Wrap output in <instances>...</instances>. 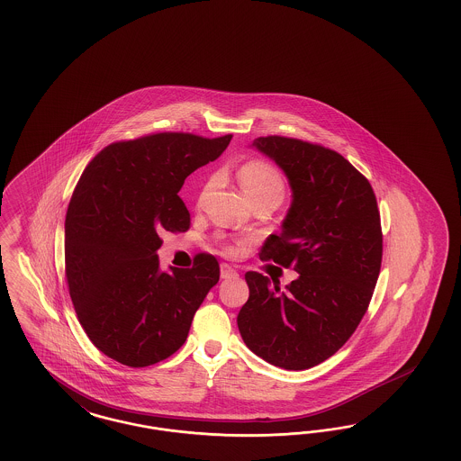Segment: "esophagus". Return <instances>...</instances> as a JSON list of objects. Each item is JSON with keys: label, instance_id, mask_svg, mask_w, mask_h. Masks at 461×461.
I'll list each match as a JSON object with an SVG mask.
<instances>
[{"label": "esophagus", "instance_id": "esophagus-1", "mask_svg": "<svg viewBox=\"0 0 461 461\" xmlns=\"http://www.w3.org/2000/svg\"><path fill=\"white\" fill-rule=\"evenodd\" d=\"M238 272L228 264H221V279H237Z\"/></svg>", "mask_w": 461, "mask_h": 461}]
</instances>
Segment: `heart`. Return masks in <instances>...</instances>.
I'll use <instances>...</instances> for the list:
<instances>
[{
	"label": "heart",
	"instance_id": "heart-1",
	"mask_svg": "<svg viewBox=\"0 0 461 461\" xmlns=\"http://www.w3.org/2000/svg\"><path fill=\"white\" fill-rule=\"evenodd\" d=\"M240 184L243 187V191L250 197L251 201L258 199V197H266V195H284V181L280 177L277 168L272 167L270 164H267L264 160H250L247 164H243V167L238 172ZM216 177H211L208 184L204 185V193L210 189L214 184ZM230 253L238 251V247L230 245L228 247Z\"/></svg>",
	"mask_w": 461,
	"mask_h": 461
}]
</instances>
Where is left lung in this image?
Returning a JSON list of instances; mask_svg holds the SVG:
<instances>
[{"label":"left lung","instance_id":"1","mask_svg":"<svg viewBox=\"0 0 461 461\" xmlns=\"http://www.w3.org/2000/svg\"><path fill=\"white\" fill-rule=\"evenodd\" d=\"M251 147L279 166L293 191L279 235L260 258L293 267L279 284L247 272L250 295L238 312L245 345L266 362L306 370L328 360L355 333L382 264V228L370 182L343 155L303 140L258 137Z\"/></svg>","mask_w":461,"mask_h":461}]
</instances>
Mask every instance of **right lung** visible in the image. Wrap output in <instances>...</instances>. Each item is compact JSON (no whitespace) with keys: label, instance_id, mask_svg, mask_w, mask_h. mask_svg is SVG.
<instances>
[{"label":"right lung","instance_id":"1","mask_svg":"<svg viewBox=\"0 0 461 461\" xmlns=\"http://www.w3.org/2000/svg\"><path fill=\"white\" fill-rule=\"evenodd\" d=\"M230 140L155 133L112 143L84 168L66 214V277L86 335L113 360L140 368L168 358L218 284L210 253L164 272L157 250L162 231L189 230L185 177Z\"/></svg>","mask_w":461,"mask_h":461}]
</instances>
